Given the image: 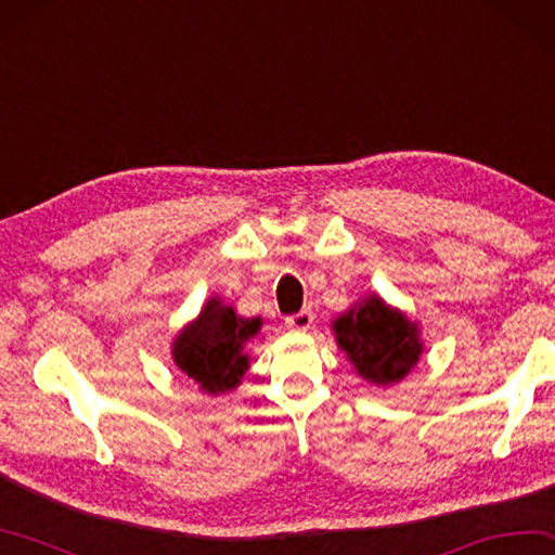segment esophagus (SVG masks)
I'll return each instance as SVG.
<instances>
[{
	"label": "esophagus",
	"mask_w": 555,
	"mask_h": 555,
	"mask_svg": "<svg viewBox=\"0 0 555 555\" xmlns=\"http://www.w3.org/2000/svg\"><path fill=\"white\" fill-rule=\"evenodd\" d=\"M312 320H315V315H312L310 308H304L300 312H296V315H288L286 318V327L294 330V332H306L312 327Z\"/></svg>",
	"instance_id": "obj_1"
}]
</instances>
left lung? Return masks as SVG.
<instances>
[{"instance_id":"obj_1","label":"left lung","mask_w":555,"mask_h":555,"mask_svg":"<svg viewBox=\"0 0 555 555\" xmlns=\"http://www.w3.org/2000/svg\"><path fill=\"white\" fill-rule=\"evenodd\" d=\"M339 351L357 376L371 386L390 388L405 378L425 351L420 322L390 306L378 294H366L332 320Z\"/></svg>"}]
</instances>
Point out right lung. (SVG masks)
Wrapping results in <instances>:
<instances>
[{
	"mask_svg": "<svg viewBox=\"0 0 555 555\" xmlns=\"http://www.w3.org/2000/svg\"><path fill=\"white\" fill-rule=\"evenodd\" d=\"M259 330L261 318H243L223 298L210 296L198 315L177 332L172 361L204 396H225L249 371L245 347Z\"/></svg>",
	"mask_w": 555,
	"mask_h": 555,
	"instance_id": "1",
	"label": "right lung"
}]
</instances>
